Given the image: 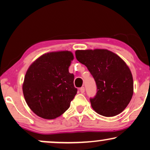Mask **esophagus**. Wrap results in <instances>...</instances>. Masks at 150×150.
<instances>
[{"label":"esophagus","instance_id":"1","mask_svg":"<svg viewBox=\"0 0 150 150\" xmlns=\"http://www.w3.org/2000/svg\"><path fill=\"white\" fill-rule=\"evenodd\" d=\"M79 91H80L81 93H84L85 92V88L84 87H81L79 88Z\"/></svg>","mask_w":150,"mask_h":150}]
</instances>
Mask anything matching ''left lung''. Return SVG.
Here are the masks:
<instances>
[{"instance_id": "1", "label": "left lung", "mask_w": 150, "mask_h": 150, "mask_svg": "<svg viewBox=\"0 0 150 150\" xmlns=\"http://www.w3.org/2000/svg\"><path fill=\"white\" fill-rule=\"evenodd\" d=\"M75 56L93 75L97 93L90 98L96 112L114 117L127 106L133 95L132 75L120 57L106 49L77 50Z\"/></svg>"}]
</instances>
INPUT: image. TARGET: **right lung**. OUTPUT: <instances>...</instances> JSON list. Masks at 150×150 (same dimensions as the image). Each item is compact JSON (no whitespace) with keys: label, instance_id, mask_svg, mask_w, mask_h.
<instances>
[{"label":"right lung","instance_id":"obj_1","mask_svg":"<svg viewBox=\"0 0 150 150\" xmlns=\"http://www.w3.org/2000/svg\"><path fill=\"white\" fill-rule=\"evenodd\" d=\"M74 58L71 51L45 53L26 73L23 95L28 106L43 119H53L67 111L77 94L74 75L69 72Z\"/></svg>","mask_w":150,"mask_h":150}]
</instances>
